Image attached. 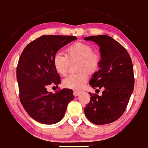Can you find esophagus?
Listing matches in <instances>:
<instances>
[{"mask_svg": "<svg viewBox=\"0 0 148 148\" xmlns=\"http://www.w3.org/2000/svg\"><path fill=\"white\" fill-rule=\"evenodd\" d=\"M80 94V92H78V91H76V90H74L73 91V95L75 96H78Z\"/></svg>", "mask_w": 148, "mask_h": 148, "instance_id": "obj_1", "label": "esophagus"}]
</instances>
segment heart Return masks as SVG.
<instances>
[{
  "label": "heart",
  "mask_w": 148,
  "mask_h": 148,
  "mask_svg": "<svg viewBox=\"0 0 148 148\" xmlns=\"http://www.w3.org/2000/svg\"><path fill=\"white\" fill-rule=\"evenodd\" d=\"M65 55L56 52L53 56V65L58 73L64 76L67 73L70 62L78 60L77 70L79 73L71 74L63 81L65 87L75 90H80L85 85L88 75L96 73L100 67V58L93 52V48L84 42H76L65 49Z\"/></svg>",
  "instance_id": "b5f03b06"
}]
</instances>
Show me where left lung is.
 <instances>
[{"instance_id":"left-lung-1","label":"left lung","mask_w":148,"mask_h":148,"mask_svg":"<svg viewBox=\"0 0 148 148\" xmlns=\"http://www.w3.org/2000/svg\"><path fill=\"white\" fill-rule=\"evenodd\" d=\"M84 39L94 41L100 47V69L89 84L94 89L103 90L101 96L89 92L90 100L84 108V114L94 124H109L124 113L134 90L131 58L124 47L110 36H90Z\"/></svg>"}]
</instances>
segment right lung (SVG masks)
I'll return each instance as SVG.
<instances>
[{"mask_svg": "<svg viewBox=\"0 0 148 148\" xmlns=\"http://www.w3.org/2000/svg\"><path fill=\"white\" fill-rule=\"evenodd\" d=\"M76 39L75 36L42 35L27 45L21 53L16 68L19 100L27 113L38 123L59 122L74 98L71 89L63 88L54 94L47 88L61 83L53 65L54 55Z\"/></svg>", "mask_w": 148, "mask_h": 148, "instance_id": "1", "label": "right lung"}]
</instances>
